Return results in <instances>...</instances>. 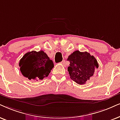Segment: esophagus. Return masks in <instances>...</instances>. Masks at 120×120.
<instances>
[{"mask_svg":"<svg viewBox=\"0 0 120 120\" xmlns=\"http://www.w3.org/2000/svg\"><path fill=\"white\" fill-rule=\"evenodd\" d=\"M61 63L64 65V66H65V67H66V62H65V60H63V61H62Z\"/></svg>","mask_w":120,"mask_h":120,"instance_id":"1","label":"esophagus"}]
</instances>
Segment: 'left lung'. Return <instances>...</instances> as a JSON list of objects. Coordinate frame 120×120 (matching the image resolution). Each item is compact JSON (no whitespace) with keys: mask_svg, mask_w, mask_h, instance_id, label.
<instances>
[{"mask_svg":"<svg viewBox=\"0 0 120 120\" xmlns=\"http://www.w3.org/2000/svg\"><path fill=\"white\" fill-rule=\"evenodd\" d=\"M70 66L68 70L71 79L79 85H83L94 75L95 70L98 69L97 60L90 53L76 50L68 58Z\"/></svg>","mask_w":120,"mask_h":120,"instance_id":"1","label":"left lung"}]
</instances>
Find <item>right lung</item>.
Wrapping results in <instances>:
<instances>
[{"label": "right lung", "mask_w": 120, "mask_h": 120, "mask_svg": "<svg viewBox=\"0 0 120 120\" xmlns=\"http://www.w3.org/2000/svg\"><path fill=\"white\" fill-rule=\"evenodd\" d=\"M21 72L30 80H41L48 77L54 63L42 50L26 53L19 61Z\"/></svg>", "instance_id": "obj_1"}]
</instances>
